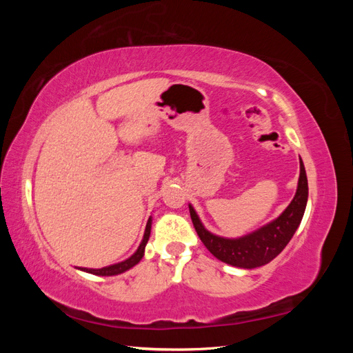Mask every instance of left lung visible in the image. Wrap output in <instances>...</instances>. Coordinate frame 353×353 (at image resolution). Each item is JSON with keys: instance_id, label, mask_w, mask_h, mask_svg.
Wrapping results in <instances>:
<instances>
[{"instance_id": "1", "label": "left lung", "mask_w": 353, "mask_h": 353, "mask_svg": "<svg viewBox=\"0 0 353 353\" xmlns=\"http://www.w3.org/2000/svg\"><path fill=\"white\" fill-rule=\"evenodd\" d=\"M307 201V178L305 166L301 159V176H299L297 191L290 205L281 215L268 225L259 228L241 239H222L213 236L197 216L193 206L190 208V215L197 236L206 245V249L215 256L216 259L237 268H258V266L271 262L275 256H279L287 243L292 240L299 223H301Z\"/></svg>"}]
</instances>
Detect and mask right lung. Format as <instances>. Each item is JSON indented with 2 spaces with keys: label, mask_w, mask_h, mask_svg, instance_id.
Returning a JSON list of instances; mask_svg holds the SVG:
<instances>
[{
  "label": "right lung",
  "mask_w": 353,
  "mask_h": 353,
  "mask_svg": "<svg viewBox=\"0 0 353 353\" xmlns=\"http://www.w3.org/2000/svg\"><path fill=\"white\" fill-rule=\"evenodd\" d=\"M150 230H152V219H148L147 225H145V232H144V237L143 241L140 244V248L138 250L131 256L130 259H126L121 263H116V265H110V266H105V268H100V270H88V268H79L85 272H90L94 275H103V276H109V275H117V274H122L125 271H128L130 268H132L134 265H137L143 259L144 256V249H145V244L148 241V237H150Z\"/></svg>",
  "instance_id": "right-lung-1"
}]
</instances>
